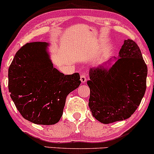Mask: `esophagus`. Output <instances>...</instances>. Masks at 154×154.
Segmentation results:
<instances>
[{
    "mask_svg": "<svg viewBox=\"0 0 154 154\" xmlns=\"http://www.w3.org/2000/svg\"><path fill=\"white\" fill-rule=\"evenodd\" d=\"M80 80L82 83H85L86 82V75L85 73H82L80 76Z\"/></svg>",
    "mask_w": 154,
    "mask_h": 154,
    "instance_id": "34e87169",
    "label": "esophagus"
}]
</instances>
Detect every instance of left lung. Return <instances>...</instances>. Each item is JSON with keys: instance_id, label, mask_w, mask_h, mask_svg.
I'll return each instance as SVG.
<instances>
[{"instance_id": "obj_1", "label": "left lung", "mask_w": 154, "mask_h": 154, "mask_svg": "<svg viewBox=\"0 0 154 154\" xmlns=\"http://www.w3.org/2000/svg\"><path fill=\"white\" fill-rule=\"evenodd\" d=\"M119 57L108 70L97 68L89 71V107L103 124L129 118L146 92L148 68L137 44L125 40Z\"/></svg>"}]
</instances>
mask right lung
Here are the masks:
<instances>
[{
    "mask_svg": "<svg viewBox=\"0 0 154 154\" xmlns=\"http://www.w3.org/2000/svg\"><path fill=\"white\" fill-rule=\"evenodd\" d=\"M46 42H30L17 51L8 68V91L24 119L51 125L63 116L65 100L80 85V75H64L53 67Z\"/></svg>",
    "mask_w": 154,
    "mask_h": 154,
    "instance_id": "1",
    "label": "right lung"
}]
</instances>
